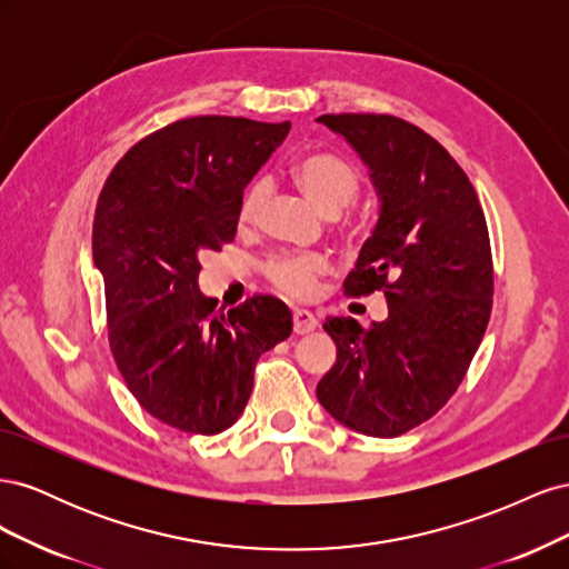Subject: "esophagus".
Segmentation results:
<instances>
[{
  "label": "esophagus",
  "mask_w": 569,
  "mask_h": 569,
  "mask_svg": "<svg viewBox=\"0 0 569 569\" xmlns=\"http://www.w3.org/2000/svg\"><path fill=\"white\" fill-rule=\"evenodd\" d=\"M316 327H318V318L311 311H306V308H297V311H295V332L297 335H308V332H313Z\"/></svg>",
  "instance_id": "obj_1"
}]
</instances>
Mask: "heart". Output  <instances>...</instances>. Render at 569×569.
Returning <instances> with one entry per match:
<instances>
[{
	"label": "heart",
	"mask_w": 569,
	"mask_h": 569,
	"mask_svg": "<svg viewBox=\"0 0 569 569\" xmlns=\"http://www.w3.org/2000/svg\"><path fill=\"white\" fill-rule=\"evenodd\" d=\"M295 180L311 199L318 209L327 216H337L339 211L358 197L360 180L353 166L343 159L332 157V153H311V157L301 159L295 166ZM268 197V182L253 180L239 203V222L251 226L261 216V209ZM325 261L320 256H306V253H284L274 256L266 266L268 280L287 291V295L306 299L313 295L316 278L325 272Z\"/></svg>",
	"instance_id": "obj_1"
}]
</instances>
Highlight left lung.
<instances>
[{
    "label": "left lung",
    "instance_id": "1",
    "mask_svg": "<svg viewBox=\"0 0 569 569\" xmlns=\"http://www.w3.org/2000/svg\"><path fill=\"white\" fill-rule=\"evenodd\" d=\"M370 170L380 199L375 230L343 291H382L389 316L368 330L327 318L335 366L318 401L353 432L399 437L456 393L491 316L493 266L472 182L435 137L387 113H327Z\"/></svg>",
    "mask_w": 569,
    "mask_h": 569
}]
</instances>
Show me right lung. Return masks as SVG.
I'll return each instance as SVG.
<instances>
[{
    "instance_id": "1",
    "label": "right lung",
    "mask_w": 569,
    "mask_h": 569,
    "mask_svg": "<svg viewBox=\"0 0 569 569\" xmlns=\"http://www.w3.org/2000/svg\"><path fill=\"white\" fill-rule=\"evenodd\" d=\"M291 123L184 118L137 142L101 189L92 228L109 343L140 406L211 437L242 416L261 353L291 335L289 308L253 297L218 313L199 256L234 239L244 189Z\"/></svg>"
}]
</instances>
